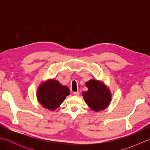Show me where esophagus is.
I'll list each match as a JSON object with an SVG mask.
<instances>
[{"label":"esophagus","instance_id":"obj_1","mask_svg":"<svg viewBox=\"0 0 150 150\" xmlns=\"http://www.w3.org/2000/svg\"><path fill=\"white\" fill-rule=\"evenodd\" d=\"M73 95H74V96H79V91H74L73 93Z\"/></svg>","mask_w":150,"mask_h":150}]
</instances>
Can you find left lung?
<instances>
[{
    "label": "left lung",
    "mask_w": 150,
    "mask_h": 150,
    "mask_svg": "<svg viewBox=\"0 0 150 150\" xmlns=\"http://www.w3.org/2000/svg\"><path fill=\"white\" fill-rule=\"evenodd\" d=\"M86 85L88 90L82 92V95L89 107L95 111L107 108L111 100V94L108 89L103 83L95 80L87 82Z\"/></svg>",
    "instance_id": "obj_1"
}]
</instances>
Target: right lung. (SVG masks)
<instances>
[{"label": "right lung", "mask_w": 150, "mask_h": 150, "mask_svg": "<svg viewBox=\"0 0 150 150\" xmlns=\"http://www.w3.org/2000/svg\"><path fill=\"white\" fill-rule=\"evenodd\" d=\"M69 94L68 87L52 80L40 86L37 92V98L44 108L54 110L61 104Z\"/></svg>", "instance_id": "right-lung-1"}]
</instances>
